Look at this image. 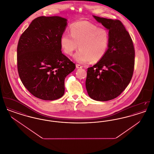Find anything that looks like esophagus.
Segmentation results:
<instances>
[{"label":"esophagus","instance_id":"esophagus-1","mask_svg":"<svg viewBox=\"0 0 154 154\" xmlns=\"http://www.w3.org/2000/svg\"><path fill=\"white\" fill-rule=\"evenodd\" d=\"M75 66H76L77 69H81V68H82V66L80 65H79V64H77Z\"/></svg>","mask_w":154,"mask_h":154}]
</instances>
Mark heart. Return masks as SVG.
I'll list each match as a JSON object with an SVG mask.
<instances>
[{
    "instance_id": "heart-1",
    "label": "heart",
    "mask_w": 154,
    "mask_h": 154,
    "mask_svg": "<svg viewBox=\"0 0 154 154\" xmlns=\"http://www.w3.org/2000/svg\"><path fill=\"white\" fill-rule=\"evenodd\" d=\"M70 35L64 33L60 44L64 52L72 55L79 48L74 58L79 63L97 62L106 55L109 44V33L103 28L87 21L75 22L70 28Z\"/></svg>"
}]
</instances>
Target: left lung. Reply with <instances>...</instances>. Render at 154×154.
<instances>
[{"instance_id": "8db88e82", "label": "left lung", "mask_w": 154, "mask_h": 154, "mask_svg": "<svg viewBox=\"0 0 154 154\" xmlns=\"http://www.w3.org/2000/svg\"><path fill=\"white\" fill-rule=\"evenodd\" d=\"M109 33L104 57L88 68L85 86L89 96L97 101H108L119 95L132 79L135 52L128 32L119 20L93 15Z\"/></svg>"}]
</instances>
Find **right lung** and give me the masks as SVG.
<instances>
[{
  "mask_svg": "<svg viewBox=\"0 0 154 154\" xmlns=\"http://www.w3.org/2000/svg\"><path fill=\"white\" fill-rule=\"evenodd\" d=\"M66 18L42 16L33 20L20 37L17 46L18 72L30 94L54 100L65 93V79L75 68L61 51L60 40Z\"/></svg>",
  "mask_w": 154,
  "mask_h": 154,
  "instance_id": "1",
  "label": "right lung"
}]
</instances>
